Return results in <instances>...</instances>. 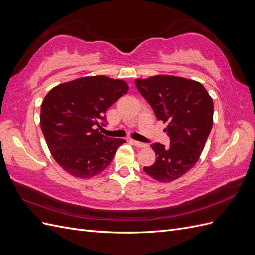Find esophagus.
I'll use <instances>...</instances> for the list:
<instances>
[{"label": "esophagus", "mask_w": 255, "mask_h": 255, "mask_svg": "<svg viewBox=\"0 0 255 255\" xmlns=\"http://www.w3.org/2000/svg\"><path fill=\"white\" fill-rule=\"evenodd\" d=\"M130 142H132L135 146H137V148H144V146L146 145L145 143H142V142H139V141H136V140H130Z\"/></svg>", "instance_id": "34e87169"}]
</instances>
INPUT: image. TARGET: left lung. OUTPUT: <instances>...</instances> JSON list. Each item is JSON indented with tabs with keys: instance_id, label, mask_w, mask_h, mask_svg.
I'll list each match as a JSON object with an SVG mask.
<instances>
[{
	"instance_id": "1",
	"label": "left lung",
	"mask_w": 255,
	"mask_h": 255,
	"mask_svg": "<svg viewBox=\"0 0 255 255\" xmlns=\"http://www.w3.org/2000/svg\"><path fill=\"white\" fill-rule=\"evenodd\" d=\"M136 87L149 102L157 120L168 122L165 132L170 145L153 143L156 160L144 172L169 183L196 165L213 128L214 103L203 85L173 75L138 79Z\"/></svg>"
}]
</instances>
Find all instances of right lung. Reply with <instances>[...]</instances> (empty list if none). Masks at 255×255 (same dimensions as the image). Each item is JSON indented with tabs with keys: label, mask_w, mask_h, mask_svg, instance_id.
<instances>
[{
	"label": "right lung",
	"mask_w": 255,
	"mask_h": 255,
	"mask_svg": "<svg viewBox=\"0 0 255 255\" xmlns=\"http://www.w3.org/2000/svg\"><path fill=\"white\" fill-rule=\"evenodd\" d=\"M128 90L121 80L85 76L57 85L43 99L40 126L48 148L65 171L80 179L102 172L125 139L100 134L106 110Z\"/></svg>",
	"instance_id": "right-lung-1"
}]
</instances>
